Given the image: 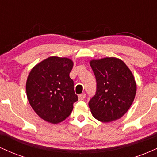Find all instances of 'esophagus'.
I'll list each match as a JSON object with an SVG mask.
<instances>
[{
  "mask_svg": "<svg viewBox=\"0 0 157 157\" xmlns=\"http://www.w3.org/2000/svg\"><path fill=\"white\" fill-rule=\"evenodd\" d=\"M86 98V94H81L78 95L79 100H83Z\"/></svg>",
  "mask_w": 157,
  "mask_h": 157,
  "instance_id": "1",
  "label": "esophagus"
}]
</instances>
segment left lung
<instances>
[{
	"mask_svg": "<svg viewBox=\"0 0 157 157\" xmlns=\"http://www.w3.org/2000/svg\"><path fill=\"white\" fill-rule=\"evenodd\" d=\"M97 80L89 106L94 117L109 122L121 118L132 105L136 91L134 75L123 61L105 57L90 61Z\"/></svg>",
	"mask_w": 157,
	"mask_h": 157,
	"instance_id": "8db88e82",
	"label": "left lung"
}]
</instances>
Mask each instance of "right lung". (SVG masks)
Returning <instances> with one entry per match:
<instances>
[{"label": "right lung", "instance_id": "right-lung-1", "mask_svg": "<svg viewBox=\"0 0 157 157\" xmlns=\"http://www.w3.org/2000/svg\"><path fill=\"white\" fill-rule=\"evenodd\" d=\"M73 61L66 57H49L31 70L26 80V95L30 105L45 121H63L78 100L69 74Z\"/></svg>", "mask_w": 157, "mask_h": 157}]
</instances>
